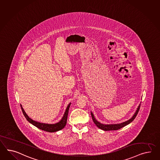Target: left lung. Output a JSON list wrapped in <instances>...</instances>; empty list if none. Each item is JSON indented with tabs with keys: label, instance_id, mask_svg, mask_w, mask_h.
<instances>
[{
	"label": "left lung",
	"instance_id": "left-lung-1",
	"mask_svg": "<svg viewBox=\"0 0 160 160\" xmlns=\"http://www.w3.org/2000/svg\"><path fill=\"white\" fill-rule=\"evenodd\" d=\"M140 106L138 107V110L136 111L135 114L133 116V117H132L131 119H130L129 120H128V121L125 122L119 123V124L104 125V124H102V123L98 122V121L96 119L94 118L93 114L92 113H91V115H92V119H93L94 123L96 124V125L98 128H100V129H102V130H104V131H116V130H118L119 129L123 128V127L127 125L129 123H130L131 122H132V121L135 119V118L137 114H138V112H139V111L140 110Z\"/></svg>",
	"mask_w": 160,
	"mask_h": 160
}]
</instances>
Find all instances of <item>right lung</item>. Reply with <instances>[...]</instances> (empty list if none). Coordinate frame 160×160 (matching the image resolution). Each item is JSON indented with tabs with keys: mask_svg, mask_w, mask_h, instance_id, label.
I'll use <instances>...</instances> for the list:
<instances>
[{
	"mask_svg": "<svg viewBox=\"0 0 160 160\" xmlns=\"http://www.w3.org/2000/svg\"><path fill=\"white\" fill-rule=\"evenodd\" d=\"M70 104L71 103L68 104V106L67 107V109H66L65 113L64 114V116L62 119V120L57 123L55 124H48V123H40L37 121H35L32 120V119L30 118L25 113L23 108L22 107V106L20 105L21 108V110L22 111V113L24 115L25 118L27 119V120L29 121L31 123H32L34 126H35L36 127L45 131L49 132H54L58 131L60 130H61L62 129H63L64 127L66 126V123H67V117H68V110L70 108Z\"/></svg>",
	"mask_w": 160,
	"mask_h": 160,
	"instance_id": "right-lung-1",
	"label": "right lung"
}]
</instances>
